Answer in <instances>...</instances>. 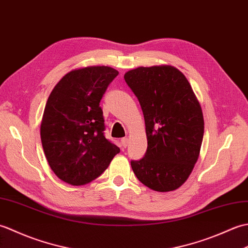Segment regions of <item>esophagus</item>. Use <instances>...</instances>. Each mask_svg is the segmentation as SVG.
I'll return each instance as SVG.
<instances>
[{
  "label": "esophagus",
  "mask_w": 248,
  "mask_h": 248,
  "mask_svg": "<svg viewBox=\"0 0 248 248\" xmlns=\"http://www.w3.org/2000/svg\"><path fill=\"white\" fill-rule=\"evenodd\" d=\"M128 144H129V139H128V138L121 139V145H123L124 148H125V147L128 146Z\"/></svg>",
  "instance_id": "obj_1"
}]
</instances>
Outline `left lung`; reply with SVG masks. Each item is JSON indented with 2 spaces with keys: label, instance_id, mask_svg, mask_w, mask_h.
Returning <instances> with one entry per match:
<instances>
[{
  "label": "left lung",
  "instance_id": "1",
  "mask_svg": "<svg viewBox=\"0 0 248 248\" xmlns=\"http://www.w3.org/2000/svg\"><path fill=\"white\" fill-rule=\"evenodd\" d=\"M124 81L143 110L147 151L131 161L139 180L156 192H170L186 181L203 138V116L186 78L172 66L139 67Z\"/></svg>",
  "mask_w": 248,
  "mask_h": 248
}]
</instances>
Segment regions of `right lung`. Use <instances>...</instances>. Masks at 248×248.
I'll use <instances>...</instances> for the list:
<instances>
[{"instance_id":"1","label":"right lung","mask_w":248,"mask_h":248,"mask_svg":"<svg viewBox=\"0 0 248 248\" xmlns=\"http://www.w3.org/2000/svg\"><path fill=\"white\" fill-rule=\"evenodd\" d=\"M118 71L91 66L68 72L46 101L41 143L51 170L71 186H83L107 170L120 149L104 136L100 101Z\"/></svg>"}]
</instances>
